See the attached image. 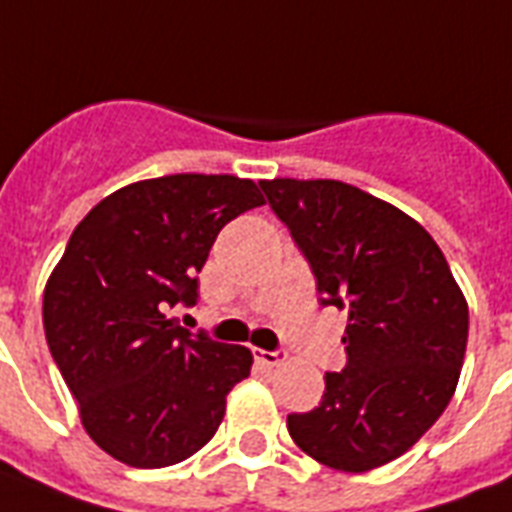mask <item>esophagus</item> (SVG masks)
Instances as JSON below:
<instances>
[{
	"label": "esophagus",
	"instance_id": "esophagus-1",
	"mask_svg": "<svg viewBox=\"0 0 512 512\" xmlns=\"http://www.w3.org/2000/svg\"><path fill=\"white\" fill-rule=\"evenodd\" d=\"M286 352L284 350H276V352H268V350H255V360L257 363L268 365V368H278V365L286 363Z\"/></svg>",
	"mask_w": 512,
	"mask_h": 512
}]
</instances>
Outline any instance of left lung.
<instances>
[{"mask_svg": "<svg viewBox=\"0 0 512 512\" xmlns=\"http://www.w3.org/2000/svg\"><path fill=\"white\" fill-rule=\"evenodd\" d=\"M313 268L321 305L350 313L347 365L326 373L321 405L286 418L299 450L365 473L405 455L450 405L468 302L426 228L357 186L260 181Z\"/></svg>", "mask_w": 512, "mask_h": 512, "instance_id": "left-lung-1", "label": "left lung"}]
</instances>
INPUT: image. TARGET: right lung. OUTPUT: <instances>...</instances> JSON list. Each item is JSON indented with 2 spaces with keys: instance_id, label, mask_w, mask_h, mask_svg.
Masks as SVG:
<instances>
[{
  "instance_id": "1",
  "label": "right lung",
  "mask_w": 512,
  "mask_h": 512,
  "mask_svg": "<svg viewBox=\"0 0 512 512\" xmlns=\"http://www.w3.org/2000/svg\"><path fill=\"white\" fill-rule=\"evenodd\" d=\"M265 205L236 176L147 178L112 191L70 236L44 289V331L86 434L131 468L191 458L218 431L252 352L168 321L228 220Z\"/></svg>"
}]
</instances>
